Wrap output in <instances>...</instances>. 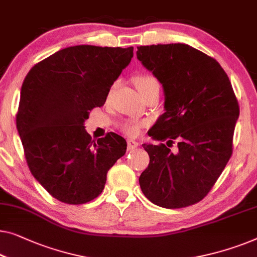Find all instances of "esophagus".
Returning a JSON list of instances; mask_svg holds the SVG:
<instances>
[{
	"label": "esophagus",
	"mask_w": 257,
	"mask_h": 257,
	"mask_svg": "<svg viewBox=\"0 0 257 257\" xmlns=\"http://www.w3.org/2000/svg\"><path fill=\"white\" fill-rule=\"evenodd\" d=\"M138 146H139V144H138L137 141H135V140H127V150L128 151L136 150Z\"/></svg>",
	"instance_id": "1"
}]
</instances>
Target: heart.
I'll list each match as a JSON object with an SVG mask.
<instances>
[{"instance_id":"b5f03b06","label":"heart","mask_w":257,"mask_h":257,"mask_svg":"<svg viewBox=\"0 0 257 257\" xmlns=\"http://www.w3.org/2000/svg\"><path fill=\"white\" fill-rule=\"evenodd\" d=\"M136 85L139 90L140 94H143L144 91L148 90V89L154 87V85H159L158 81H156L155 77L151 75H139L136 77ZM146 124L145 121H139V120H127L125 121L124 124L121 125V131L127 135L128 137H136L140 133V128Z\"/></svg>"}]
</instances>
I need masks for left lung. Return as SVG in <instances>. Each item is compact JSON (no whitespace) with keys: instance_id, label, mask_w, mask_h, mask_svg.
Returning <instances> with one entry per match:
<instances>
[{"instance_id":"1","label":"left lung","mask_w":257,"mask_h":257,"mask_svg":"<svg viewBox=\"0 0 257 257\" xmlns=\"http://www.w3.org/2000/svg\"><path fill=\"white\" fill-rule=\"evenodd\" d=\"M137 58L162 84L165 111L150 137L178 140L144 144L150 165L139 177L155 205L180 209L198 203L220 176L232 155L239 104L227 74L213 58L187 44L139 46Z\"/></svg>"}]
</instances>
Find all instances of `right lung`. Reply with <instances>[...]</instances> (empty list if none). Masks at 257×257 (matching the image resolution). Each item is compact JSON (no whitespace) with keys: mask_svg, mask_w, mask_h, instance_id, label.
Here are the masks:
<instances>
[{"mask_svg":"<svg viewBox=\"0 0 257 257\" xmlns=\"http://www.w3.org/2000/svg\"><path fill=\"white\" fill-rule=\"evenodd\" d=\"M133 58V47L70 46L30 69L16 116L30 172L62 203L84 204L101 195L106 174L126 153V141L107 133L95 143L85 131L90 111Z\"/></svg>","mask_w":257,"mask_h":257,"instance_id":"1","label":"right lung"}]
</instances>
